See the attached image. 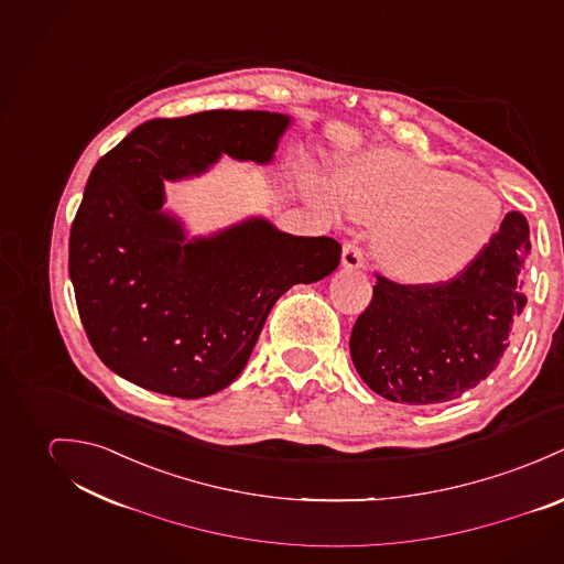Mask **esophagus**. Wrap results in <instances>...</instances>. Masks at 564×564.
Wrapping results in <instances>:
<instances>
[{"label":"esophagus","mask_w":564,"mask_h":564,"mask_svg":"<svg viewBox=\"0 0 564 564\" xmlns=\"http://www.w3.org/2000/svg\"><path fill=\"white\" fill-rule=\"evenodd\" d=\"M341 265H344V268H350V270L364 268V251H361L359 245H355V242H346V245H344Z\"/></svg>","instance_id":"obj_1"}]
</instances>
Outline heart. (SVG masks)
Returning a JSON list of instances; mask_svg holds the SVG:
<instances>
[{"instance_id": "heart-1", "label": "heart", "mask_w": 564, "mask_h": 564, "mask_svg": "<svg viewBox=\"0 0 564 564\" xmlns=\"http://www.w3.org/2000/svg\"><path fill=\"white\" fill-rule=\"evenodd\" d=\"M315 200H330L328 186L307 177ZM348 214L376 225L378 263L413 285H437L463 274L494 242L501 223L498 194L482 184L431 166L417 158L380 151L337 180Z\"/></svg>"}]
</instances>
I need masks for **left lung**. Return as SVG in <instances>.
Listing matches in <instances>:
<instances>
[{
	"label": "left lung",
	"mask_w": 564,
	"mask_h": 564,
	"mask_svg": "<svg viewBox=\"0 0 564 564\" xmlns=\"http://www.w3.org/2000/svg\"><path fill=\"white\" fill-rule=\"evenodd\" d=\"M528 252V220L510 212L489 249L452 281L402 285L376 274L372 303L350 335L366 384L391 402L431 406L485 380L525 307Z\"/></svg>",
	"instance_id": "8db88e82"
}]
</instances>
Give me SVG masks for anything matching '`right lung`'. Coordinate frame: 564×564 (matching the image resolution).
Here are the masks:
<instances>
[{
    "mask_svg": "<svg viewBox=\"0 0 564 564\" xmlns=\"http://www.w3.org/2000/svg\"><path fill=\"white\" fill-rule=\"evenodd\" d=\"M290 117L209 110L135 127L93 169L68 238L77 312L97 357L129 382L205 398L245 370L274 303L328 276L333 238H299L251 218L186 240L164 214V182L223 153L265 164Z\"/></svg>",
    "mask_w": 564,
    "mask_h": 564,
    "instance_id": "add662e5",
    "label": "right lung"
}]
</instances>
